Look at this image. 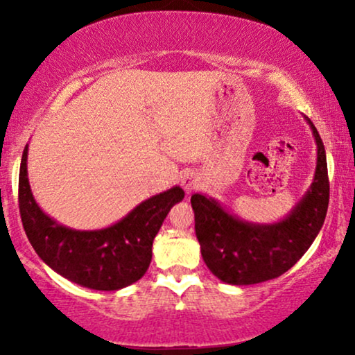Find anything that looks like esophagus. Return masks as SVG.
Listing matches in <instances>:
<instances>
[{"instance_id": "1", "label": "esophagus", "mask_w": 355, "mask_h": 355, "mask_svg": "<svg viewBox=\"0 0 355 355\" xmlns=\"http://www.w3.org/2000/svg\"><path fill=\"white\" fill-rule=\"evenodd\" d=\"M197 184H198V178L193 173H186L181 179V186L187 193L192 192L193 189L197 187Z\"/></svg>"}]
</instances>
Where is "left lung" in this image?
<instances>
[{"mask_svg": "<svg viewBox=\"0 0 355 355\" xmlns=\"http://www.w3.org/2000/svg\"><path fill=\"white\" fill-rule=\"evenodd\" d=\"M305 121L317 144L313 181L279 221H245L207 193L192 196L202 259L223 283L249 286L278 278L297 263L322 230L329 200L327 152L312 121Z\"/></svg>", "mask_w": 355, "mask_h": 355, "instance_id": "1", "label": "left lung"}]
</instances>
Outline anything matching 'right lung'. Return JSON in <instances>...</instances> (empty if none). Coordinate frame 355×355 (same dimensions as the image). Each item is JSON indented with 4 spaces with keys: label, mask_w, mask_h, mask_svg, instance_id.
<instances>
[{
    "label": "right lung",
    "mask_w": 355,
    "mask_h": 355,
    "mask_svg": "<svg viewBox=\"0 0 355 355\" xmlns=\"http://www.w3.org/2000/svg\"><path fill=\"white\" fill-rule=\"evenodd\" d=\"M27 153L28 145L19 171V210L37 255L53 271L82 288L118 291L142 278L152 261L155 236L169 210L182 202V189L174 186L147 198L111 226L74 230L38 207L28 184Z\"/></svg>",
    "instance_id": "add662e5"
}]
</instances>
